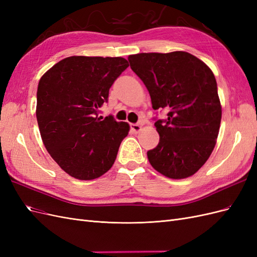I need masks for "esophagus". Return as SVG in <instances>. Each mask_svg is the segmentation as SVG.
<instances>
[{"instance_id": "obj_1", "label": "esophagus", "mask_w": 257, "mask_h": 257, "mask_svg": "<svg viewBox=\"0 0 257 257\" xmlns=\"http://www.w3.org/2000/svg\"><path fill=\"white\" fill-rule=\"evenodd\" d=\"M131 130L135 132V133H138V132L142 130V125H141V124H138V123H132L131 124Z\"/></svg>"}]
</instances>
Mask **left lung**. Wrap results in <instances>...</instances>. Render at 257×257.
I'll list each match as a JSON object with an SVG mask.
<instances>
[{"label":"left lung","mask_w":257,"mask_h":257,"mask_svg":"<svg viewBox=\"0 0 257 257\" xmlns=\"http://www.w3.org/2000/svg\"><path fill=\"white\" fill-rule=\"evenodd\" d=\"M128 62L149 91L153 109L168 110L166 120L154 123L160 142L147 152L150 164L170 179L194 175L212 153L221 124L212 71L185 51L132 54Z\"/></svg>","instance_id":"8db88e82"}]
</instances>
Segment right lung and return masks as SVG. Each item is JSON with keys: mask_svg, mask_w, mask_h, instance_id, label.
<instances>
[{"mask_svg": "<svg viewBox=\"0 0 257 257\" xmlns=\"http://www.w3.org/2000/svg\"><path fill=\"white\" fill-rule=\"evenodd\" d=\"M124 58L68 57L46 72L38 82L36 118L51 158L66 174L93 180L113 165L126 122L97 118L114 80L125 71Z\"/></svg>", "mask_w": 257, "mask_h": 257, "instance_id": "add662e5", "label": "right lung"}]
</instances>
